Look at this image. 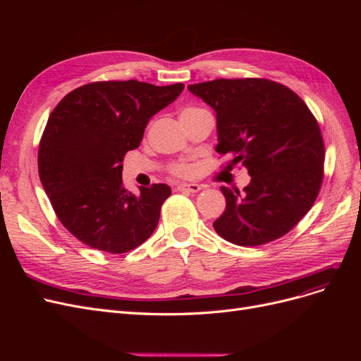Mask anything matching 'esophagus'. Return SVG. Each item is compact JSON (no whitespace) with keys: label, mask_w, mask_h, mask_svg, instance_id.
<instances>
[{"label":"esophagus","mask_w":361,"mask_h":361,"mask_svg":"<svg viewBox=\"0 0 361 361\" xmlns=\"http://www.w3.org/2000/svg\"><path fill=\"white\" fill-rule=\"evenodd\" d=\"M179 191H187V192H199L202 187L199 183H179L178 185Z\"/></svg>","instance_id":"1"}]
</instances>
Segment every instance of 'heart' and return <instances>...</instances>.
<instances>
[{"mask_svg":"<svg viewBox=\"0 0 361 361\" xmlns=\"http://www.w3.org/2000/svg\"><path fill=\"white\" fill-rule=\"evenodd\" d=\"M203 111L202 108H195V106H188L185 108V110L180 113V118L183 117H190V116H194ZM195 171H197V167L194 166V164L191 162H176L173 164V166L170 167V173L174 174V176H179V178H192Z\"/></svg>","mask_w":361,"mask_h":361,"instance_id":"1","label":"heart"}]
</instances>
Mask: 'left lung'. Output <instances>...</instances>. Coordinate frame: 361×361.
Masks as SVG:
<instances>
[{
	"label": "left lung",
	"instance_id": "left-lung-1",
	"mask_svg": "<svg viewBox=\"0 0 361 361\" xmlns=\"http://www.w3.org/2000/svg\"><path fill=\"white\" fill-rule=\"evenodd\" d=\"M188 90L216 114L220 155L248 170L245 194L221 187L226 211L214 221L226 241L256 247L286 235L310 211L324 178V140L301 97L265 78L214 80Z\"/></svg>",
	"mask_w": 361,
	"mask_h": 361
}]
</instances>
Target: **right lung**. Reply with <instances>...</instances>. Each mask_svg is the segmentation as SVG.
<instances>
[{
    "label": "right lung",
    "instance_id": "1",
    "mask_svg": "<svg viewBox=\"0 0 361 361\" xmlns=\"http://www.w3.org/2000/svg\"><path fill=\"white\" fill-rule=\"evenodd\" d=\"M183 84L99 81L78 87L54 108L39 145V176L59 220L81 243L122 255L154 233L166 183L123 187L126 152L143 140L152 116L182 93Z\"/></svg>",
    "mask_w": 361,
    "mask_h": 361
}]
</instances>
